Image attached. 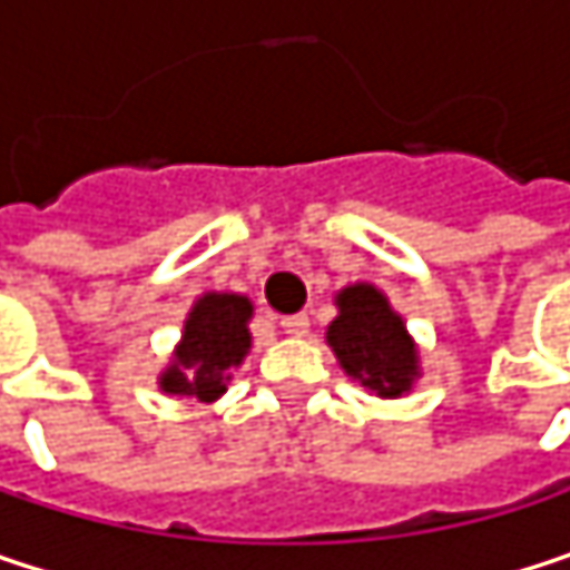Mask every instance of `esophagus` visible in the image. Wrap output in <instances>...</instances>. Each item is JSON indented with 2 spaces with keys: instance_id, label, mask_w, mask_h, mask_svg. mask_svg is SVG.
<instances>
[{
  "instance_id": "34e87169",
  "label": "esophagus",
  "mask_w": 570,
  "mask_h": 570,
  "mask_svg": "<svg viewBox=\"0 0 570 570\" xmlns=\"http://www.w3.org/2000/svg\"><path fill=\"white\" fill-rule=\"evenodd\" d=\"M281 326H284V333H289V336H306V330H309V316H306V313L281 316Z\"/></svg>"
}]
</instances>
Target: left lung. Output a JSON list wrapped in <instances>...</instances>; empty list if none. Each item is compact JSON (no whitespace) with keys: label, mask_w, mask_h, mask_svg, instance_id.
I'll return each mask as SVG.
<instances>
[{"label":"left lung","mask_w":570,"mask_h":570,"mask_svg":"<svg viewBox=\"0 0 570 570\" xmlns=\"http://www.w3.org/2000/svg\"><path fill=\"white\" fill-rule=\"evenodd\" d=\"M333 303L336 320L326 326V343L340 370L373 396H409L422 376L419 343L405 330L390 296L373 284H350L333 296Z\"/></svg>","instance_id":"8db88e82"}]
</instances>
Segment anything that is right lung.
Here are the masks:
<instances>
[{"label": "right lung", "mask_w": 570, "mask_h": 570, "mask_svg": "<svg viewBox=\"0 0 570 570\" xmlns=\"http://www.w3.org/2000/svg\"><path fill=\"white\" fill-rule=\"evenodd\" d=\"M254 303L244 293L207 289L194 299L168 366L158 373V390L177 399L217 402L227 393L234 370L250 353Z\"/></svg>", "instance_id": "add662e5"}]
</instances>
